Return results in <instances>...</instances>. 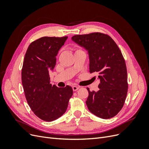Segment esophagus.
I'll list each match as a JSON object with an SVG mask.
<instances>
[{
    "mask_svg": "<svg viewBox=\"0 0 149 149\" xmlns=\"http://www.w3.org/2000/svg\"><path fill=\"white\" fill-rule=\"evenodd\" d=\"M73 91H77V90L79 88V86H73Z\"/></svg>",
    "mask_w": 149,
    "mask_h": 149,
    "instance_id": "esophagus-1",
    "label": "esophagus"
}]
</instances>
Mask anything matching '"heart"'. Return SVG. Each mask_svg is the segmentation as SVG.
Instances as JSON below:
<instances>
[{"label":"heart","mask_w":149,"mask_h":149,"mask_svg":"<svg viewBox=\"0 0 149 149\" xmlns=\"http://www.w3.org/2000/svg\"><path fill=\"white\" fill-rule=\"evenodd\" d=\"M78 50H81V49H78Z\"/></svg>","instance_id":"1"}]
</instances>
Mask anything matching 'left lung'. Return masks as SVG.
Wrapping results in <instances>:
<instances>
[{"label": "left lung", "mask_w": 149, "mask_h": 149, "mask_svg": "<svg viewBox=\"0 0 149 149\" xmlns=\"http://www.w3.org/2000/svg\"><path fill=\"white\" fill-rule=\"evenodd\" d=\"M71 39L87 49L90 73H97L99 91H90L86 101L89 111L110 119L123 108L127 94V68L119 48L110 36L100 32L76 35Z\"/></svg>", "instance_id": "left-lung-1"}]
</instances>
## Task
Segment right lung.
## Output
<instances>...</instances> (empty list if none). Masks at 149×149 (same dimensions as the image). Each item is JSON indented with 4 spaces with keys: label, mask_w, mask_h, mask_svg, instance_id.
Returning <instances> with one entry per match:
<instances>
[{
    "label": "right lung",
    "mask_w": 149,
    "mask_h": 149,
    "mask_svg": "<svg viewBox=\"0 0 149 149\" xmlns=\"http://www.w3.org/2000/svg\"><path fill=\"white\" fill-rule=\"evenodd\" d=\"M67 36L41 37L31 42L24 57L22 83L30 109L38 118L51 122L66 112L73 89L49 84V72L56 65V56Z\"/></svg>",
    "instance_id": "1"
}]
</instances>
